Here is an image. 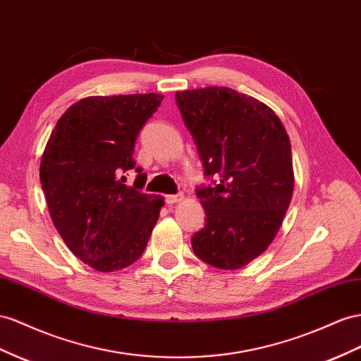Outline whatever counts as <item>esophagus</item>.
<instances>
[{"instance_id":"esophagus-1","label":"esophagus","mask_w":361,"mask_h":361,"mask_svg":"<svg viewBox=\"0 0 361 361\" xmlns=\"http://www.w3.org/2000/svg\"><path fill=\"white\" fill-rule=\"evenodd\" d=\"M182 199H183V194L182 192H179V194H170V196H165V203H167V204H174V203L180 202Z\"/></svg>"}]
</instances>
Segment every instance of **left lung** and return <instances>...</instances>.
<instances>
[{
  "instance_id": "8db88e82",
  "label": "left lung",
  "mask_w": 361,
  "mask_h": 361,
  "mask_svg": "<svg viewBox=\"0 0 361 361\" xmlns=\"http://www.w3.org/2000/svg\"><path fill=\"white\" fill-rule=\"evenodd\" d=\"M176 103L211 179L196 190L207 223L192 250L212 267L240 269L269 247L293 196L288 135L269 106L231 87L176 92Z\"/></svg>"
}]
</instances>
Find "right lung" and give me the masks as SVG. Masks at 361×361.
Listing matches in <instances>:
<instances>
[{"label":"right lung","instance_id":"obj_1","mask_svg":"<svg viewBox=\"0 0 361 361\" xmlns=\"http://www.w3.org/2000/svg\"><path fill=\"white\" fill-rule=\"evenodd\" d=\"M161 94L87 97L56 123L41 161L48 211L65 245L99 271L128 267L147 246L164 197L142 194L133 159L138 133ZM139 173L133 188L123 173Z\"/></svg>","mask_w":361,"mask_h":361}]
</instances>
